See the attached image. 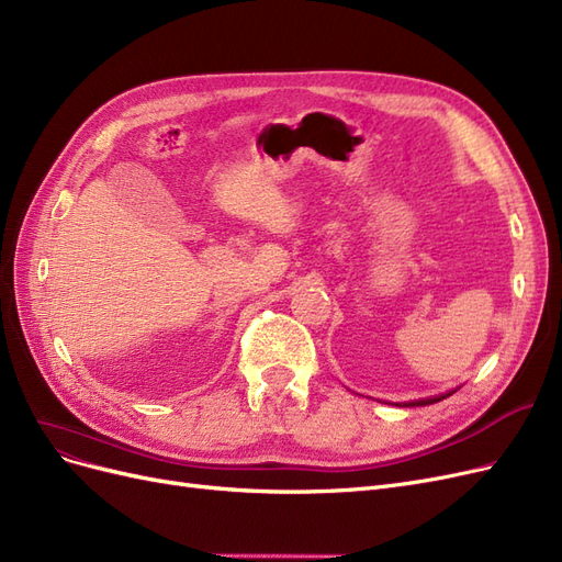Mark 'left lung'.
Segmentation results:
<instances>
[{"label":"left lung","mask_w":562,"mask_h":562,"mask_svg":"<svg viewBox=\"0 0 562 562\" xmlns=\"http://www.w3.org/2000/svg\"><path fill=\"white\" fill-rule=\"evenodd\" d=\"M456 391H451V393H443V395H437V397H425V400H416V402H404L402 406H425V404H435V402H441V400H447L449 395H453Z\"/></svg>","instance_id":"obj_1"}]
</instances>
